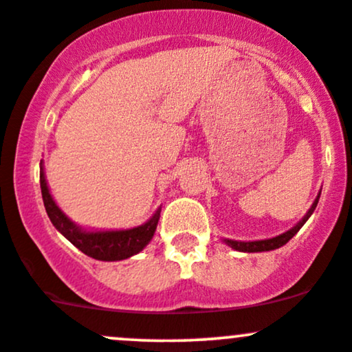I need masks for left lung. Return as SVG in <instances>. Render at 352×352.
<instances>
[{
  "mask_svg": "<svg viewBox=\"0 0 352 352\" xmlns=\"http://www.w3.org/2000/svg\"><path fill=\"white\" fill-rule=\"evenodd\" d=\"M318 200H319V195L316 197V200H314V204L311 205L309 212L306 213L305 218L300 221V223L296 225V227L288 230L286 233H283V235L280 236H274V238H270V240H260V241H235V240H225V243H227L228 246H232V248L238 250V252H246V253H254V252H270V250H276L280 248V246L286 245L288 243L292 238L296 235L298 232H300V228L302 227V225L306 223V220L313 215L314 208H316L318 205Z\"/></svg>",
  "mask_w": 352,
  "mask_h": 352,
  "instance_id": "8db88e82",
  "label": "left lung"
}]
</instances>
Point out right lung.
<instances>
[{
  "label": "right lung",
  "instance_id": "right-lung-1",
  "mask_svg": "<svg viewBox=\"0 0 352 352\" xmlns=\"http://www.w3.org/2000/svg\"><path fill=\"white\" fill-rule=\"evenodd\" d=\"M39 182H41V193L44 208H46L47 217L56 230H59L67 240L71 241L76 248L87 256L100 261H119L125 258L137 254L144 246L152 240L155 233L157 223H159L160 212H157L147 223L140 225L137 228L119 230V232H84L60 212L58 205L52 200L50 190H47L46 179L41 168L39 172Z\"/></svg>",
  "mask_w": 352,
  "mask_h": 352
}]
</instances>
